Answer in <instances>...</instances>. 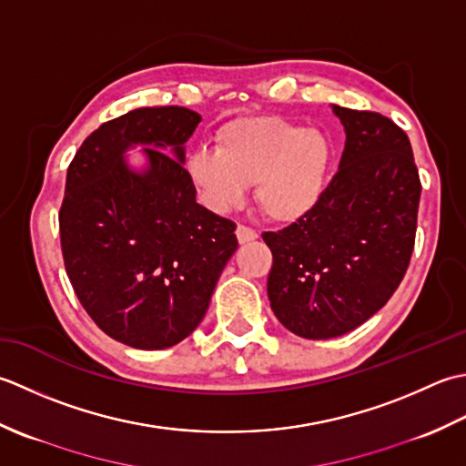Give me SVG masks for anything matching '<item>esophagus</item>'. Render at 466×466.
<instances>
[{
    "mask_svg": "<svg viewBox=\"0 0 466 466\" xmlns=\"http://www.w3.org/2000/svg\"><path fill=\"white\" fill-rule=\"evenodd\" d=\"M237 241H239L241 245H245V243H249V241H255L258 239V233H255L253 229H249V227H245V225H239L237 227Z\"/></svg>",
    "mask_w": 466,
    "mask_h": 466,
    "instance_id": "34e87169",
    "label": "esophagus"
}]
</instances>
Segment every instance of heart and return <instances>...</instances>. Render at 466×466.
<instances>
[{"label": "heart", "instance_id": "1", "mask_svg": "<svg viewBox=\"0 0 466 466\" xmlns=\"http://www.w3.org/2000/svg\"><path fill=\"white\" fill-rule=\"evenodd\" d=\"M334 145L319 128L278 116H245L217 132V148H198L187 173L213 211L243 205L249 185L271 221L291 225L316 211L326 195Z\"/></svg>", "mask_w": 466, "mask_h": 466}]
</instances>
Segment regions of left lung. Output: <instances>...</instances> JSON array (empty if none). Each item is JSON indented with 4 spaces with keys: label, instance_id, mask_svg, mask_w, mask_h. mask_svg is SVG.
Here are the masks:
<instances>
[{
    "label": "left lung",
    "instance_id": "8db88e82",
    "mask_svg": "<svg viewBox=\"0 0 466 466\" xmlns=\"http://www.w3.org/2000/svg\"><path fill=\"white\" fill-rule=\"evenodd\" d=\"M346 132L336 177L316 211L278 233L271 309L308 339L344 336L392 298L410 263L420 178L406 132L378 112L331 104Z\"/></svg>",
    "mask_w": 466,
    "mask_h": 466
}]
</instances>
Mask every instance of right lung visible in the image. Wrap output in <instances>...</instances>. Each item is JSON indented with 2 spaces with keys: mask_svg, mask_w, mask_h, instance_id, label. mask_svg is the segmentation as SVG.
Returning a JSON list of instances; mask_svg holds the SVG:
<instances>
[{
  "mask_svg": "<svg viewBox=\"0 0 466 466\" xmlns=\"http://www.w3.org/2000/svg\"><path fill=\"white\" fill-rule=\"evenodd\" d=\"M201 114L137 108L82 142L66 177V273L104 334L137 350L191 336L237 249L235 223L197 203L185 142ZM140 146L143 165L127 150Z\"/></svg>",
  "mask_w": 466,
  "mask_h": 466,
  "instance_id": "add662e5",
  "label": "right lung"
}]
</instances>
